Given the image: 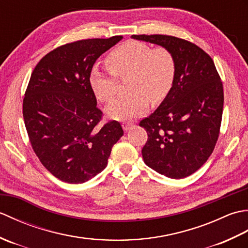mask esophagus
I'll list each match as a JSON object with an SVG mask.
<instances>
[{
    "instance_id": "esophagus-1",
    "label": "esophagus",
    "mask_w": 248,
    "mask_h": 248,
    "mask_svg": "<svg viewBox=\"0 0 248 248\" xmlns=\"http://www.w3.org/2000/svg\"><path fill=\"white\" fill-rule=\"evenodd\" d=\"M132 127H134V124L132 123H129V121H127V123H123V129L125 131V132L129 131Z\"/></svg>"
}]
</instances>
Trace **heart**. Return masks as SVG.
I'll use <instances>...</instances> for the list:
<instances>
[{
  "instance_id": "b5f03b06",
  "label": "heart",
  "mask_w": 248,
  "mask_h": 248,
  "mask_svg": "<svg viewBox=\"0 0 248 248\" xmlns=\"http://www.w3.org/2000/svg\"><path fill=\"white\" fill-rule=\"evenodd\" d=\"M108 67L94 66L89 84L94 96L102 102L112 101L116 93V77L128 75L127 96L107 108L108 117L125 121L138 118L149 110L150 100L160 103L170 92L177 72L171 52L157 46L131 40L115 48L108 56Z\"/></svg>"
}]
</instances>
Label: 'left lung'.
Here are the masks:
<instances>
[{
    "instance_id": "left-lung-1",
    "label": "left lung",
    "mask_w": 248,
    "mask_h": 248,
    "mask_svg": "<svg viewBox=\"0 0 248 248\" xmlns=\"http://www.w3.org/2000/svg\"><path fill=\"white\" fill-rule=\"evenodd\" d=\"M170 50L177 62L170 92L140 120L147 134L141 149L147 166L181 179L202 167L214 150L222 123L224 89L213 60L198 46L168 35H132Z\"/></svg>"
}]
</instances>
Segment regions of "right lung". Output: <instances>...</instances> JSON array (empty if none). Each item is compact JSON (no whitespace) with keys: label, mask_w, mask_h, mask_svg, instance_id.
I'll use <instances>...</instances> for the list:
<instances>
[{"label":"right lung","mask_w":248,"mask_h":248,"mask_svg":"<svg viewBox=\"0 0 248 248\" xmlns=\"http://www.w3.org/2000/svg\"><path fill=\"white\" fill-rule=\"evenodd\" d=\"M123 39H83L61 46L39 61L23 99V118L36 155L67 183H83L108 165L124 130L116 120L98 127L102 112L89 84L98 57Z\"/></svg>","instance_id":"right-lung-1"}]
</instances>
